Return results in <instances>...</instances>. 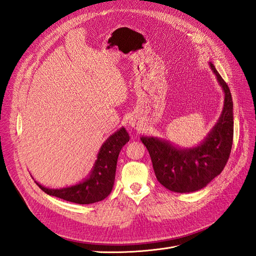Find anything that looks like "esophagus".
<instances>
[{"mask_svg":"<svg viewBox=\"0 0 256 256\" xmlns=\"http://www.w3.org/2000/svg\"><path fill=\"white\" fill-rule=\"evenodd\" d=\"M128 125H129L130 127H132V128H138V122L136 118H131L128 120Z\"/></svg>","mask_w":256,"mask_h":256,"instance_id":"obj_1","label":"esophagus"}]
</instances>
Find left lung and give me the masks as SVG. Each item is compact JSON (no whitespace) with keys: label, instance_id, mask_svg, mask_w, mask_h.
I'll list each match as a JSON object with an SVG mask.
<instances>
[{"label":"left lung","instance_id":"obj_1","mask_svg":"<svg viewBox=\"0 0 256 256\" xmlns=\"http://www.w3.org/2000/svg\"><path fill=\"white\" fill-rule=\"evenodd\" d=\"M224 92L220 118L203 142L191 148H180L157 136H142L148 150L158 182L173 192L189 193L203 189L226 166L234 136L233 100L228 84L209 62Z\"/></svg>","mask_w":256,"mask_h":256}]
</instances>
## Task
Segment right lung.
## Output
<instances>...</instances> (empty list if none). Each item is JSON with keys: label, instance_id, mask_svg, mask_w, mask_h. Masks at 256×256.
I'll list each match as a JSON object with an SVG mask.
<instances>
[{"label": "right lung", "instance_id": "obj_1", "mask_svg": "<svg viewBox=\"0 0 256 256\" xmlns=\"http://www.w3.org/2000/svg\"><path fill=\"white\" fill-rule=\"evenodd\" d=\"M129 141V134L122 127L114 132L100 147L97 160L88 176L79 184L70 187L50 189L37 184L44 192L49 196L63 198L76 204H92L104 200L110 194L115 180L116 164L122 146Z\"/></svg>", "mask_w": 256, "mask_h": 256}]
</instances>
